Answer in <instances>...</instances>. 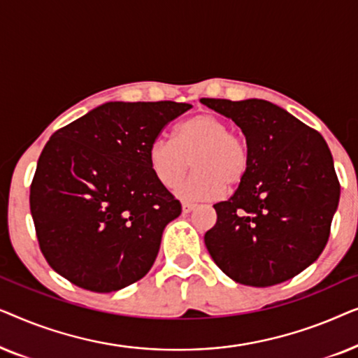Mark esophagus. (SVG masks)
Listing matches in <instances>:
<instances>
[{
    "instance_id": "34e87169",
    "label": "esophagus",
    "mask_w": 358,
    "mask_h": 358,
    "mask_svg": "<svg viewBox=\"0 0 358 358\" xmlns=\"http://www.w3.org/2000/svg\"><path fill=\"white\" fill-rule=\"evenodd\" d=\"M197 207V205L195 203H190V202H182V212L184 213H189V212H192V210Z\"/></svg>"
}]
</instances>
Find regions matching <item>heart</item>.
Here are the masks:
<instances>
[{
	"mask_svg": "<svg viewBox=\"0 0 358 358\" xmlns=\"http://www.w3.org/2000/svg\"><path fill=\"white\" fill-rule=\"evenodd\" d=\"M195 171L178 187L187 200H213L224 185L238 187L251 166V151L244 136L233 134L227 120L213 114H199L180 122L173 140L158 136L148 148V163L164 187H174L190 168Z\"/></svg>",
	"mask_w": 358,
	"mask_h": 358,
	"instance_id": "1",
	"label": "heart"
}]
</instances>
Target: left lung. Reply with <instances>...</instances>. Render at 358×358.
Wrapping results in <instances>:
<instances>
[{"label": "left lung", "mask_w": 358, "mask_h": 358, "mask_svg": "<svg viewBox=\"0 0 358 358\" xmlns=\"http://www.w3.org/2000/svg\"><path fill=\"white\" fill-rule=\"evenodd\" d=\"M246 136L251 166L205 233L215 264L234 282L272 287L320 257L341 185L321 134L268 101L200 99Z\"/></svg>", "instance_id": "left-lung-1"}]
</instances>
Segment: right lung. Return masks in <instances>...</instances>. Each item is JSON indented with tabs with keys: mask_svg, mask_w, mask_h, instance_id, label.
<instances>
[{
	"mask_svg": "<svg viewBox=\"0 0 358 358\" xmlns=\"http://www.w3.org/2000/svg\"><path fill=\"white\" fill-rule=\"evenodd\" d=\"M185 102H106L47 141L31 185L38 246L57 273L109 293L143 278L179 200L148 163L151 141Z\"/></svg>",
	"mask_w": 358,
	"mask_h": 358,
	"instance_id": "1",
	"label": "right lung"
}]
</instances>
